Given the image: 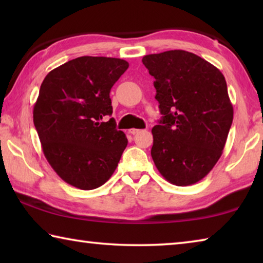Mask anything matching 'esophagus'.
<instances>
[{
	"label": "esophagus",
	"mask_w": 263,
	"mask_h": 263,
	"mask_svg": "<svg viewBox=\"0 0 263 263\" xmlns=\"http://www.w3.org/2000/svg\"><path fill=\"white\" fill-rule=\"evenodd\" d=\"M128 132L131 133V135H137V133H139L140 132V130H138V128H131V130H128Z\"/></svg>",
	"instance_id": "esophagus-1"
}]
</instances>
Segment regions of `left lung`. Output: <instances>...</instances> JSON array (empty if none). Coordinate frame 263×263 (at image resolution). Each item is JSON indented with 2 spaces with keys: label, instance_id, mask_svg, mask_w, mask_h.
<instances>
[{
  "label": "left lung",
  "instance_id": "obj_1",
  "mask_svg": "<svg viewBox=\"0 0 263 263\" xmlns=\"http://www.w3.org/2000/svg\"><path fill=\"white\" fill-rule=\"evenodd\" d=\"M154 77L162 117L152 128L151 155L164 179L184 186L215 167L233 121L224 75L194 53L173 50L142 58Z\"/></svg>",
  "mask_w": 263,
  "mask_h": 263
}]
</instances>
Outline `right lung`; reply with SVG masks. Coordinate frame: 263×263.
I'll list each match as a JSON object with an SVG mask.
<instances>
[{"instance_id": "obj_1", "label": "right lung", "mask_w": 263, "mask_h": 263, "mask_svg": "<svg viewBox=\"0 0 263 263\" xmlns=\"http://www.w3.org/2000/svg\"><path fill=\"white\" fill-rule=\"evenodd\" d=\"M128 68L117 58L80 57L46 75L33 106V124L48 163L82 190L104 184L118 166L127 138L116 130L110 90Z\"/></svg>"}]
</instances>
